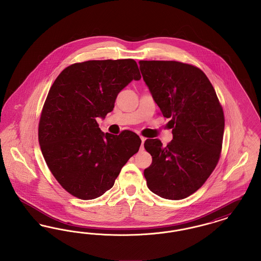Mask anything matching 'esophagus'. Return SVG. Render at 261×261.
<instances>
[{"mask_svg":"<svg viewBox=\"0 0 261 261\" xmlns=\"http://www.w3.org/2000/svg\"><path fill=\"white\" fill-rule=\"evenodd\" d=\"M141 138V141H142V145H141V149H144V143L146 141V138H144L143 136L140 137Z\"/></svg>","mask_w":261,"mask_h":261,"instance_id":"34e87169","label":"esophagus"}]
</instances>
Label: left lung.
I'll return each instance as SVG.
<instances>
[{
    "label": "left lung",
    "mask_w": 261,
    "mask_h": 261,
    "mask_svg": "<svg viewBox=\"0 0 261 261\" xmlns=\"http://www.w3.org/2000/svg\"><path fill=\"white\" fill-rule=\"evenodd\" d=\"M152 99L169 118L173 140L144 146L152 162L144 175L149 190L167 199H182L204 184L220 158L224 113L211 81L199 68L174 61H140Z\"/></svg>",
    "instance_id": "1"
}]
</instances>
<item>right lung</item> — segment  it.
<instances>
[{
    "instance_id": "1",
    "label": "right lung",
    "mask_w": 261,
    "mask_h": 261,
    "mask_svg": "<svg viewBox=\"0 0 261 261\" xmlns=\"http://www.w3.org/2000/svg\"><path fill=\"white\" fill-rule=\"evenodd\" d=\"M141 74L134 60L88 61L63 69L51 85L39 122V144L51 174L76 198L94 199L112 188L141 139L125 130L103 133L97 118Z\"/></svg>"
}]
</instances>
